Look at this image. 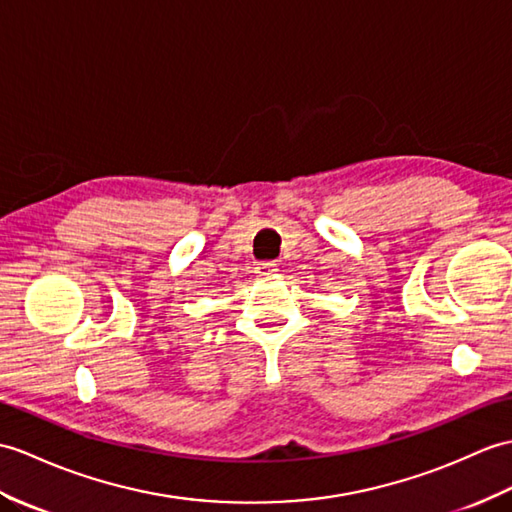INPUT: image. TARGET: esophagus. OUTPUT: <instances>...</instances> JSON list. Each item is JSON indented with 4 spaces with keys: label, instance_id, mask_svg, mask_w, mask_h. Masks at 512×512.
<instances>
[{
    "label": "esophagus",
    "instance_id": "esophagus-1",
    "mask_svg": "<svg viewBox=\"0 0 512 512\" xmlns=\"http://www.w3.org/2000/svg\"><path fill=\"white\" fill-rule=\"evenodd\" d=\"M279 268H277V264L275 261H259V264H255V272L259 277H270V275H275Z\"/></svg>",
    "mask_w": 512,
    "mask_h": 512
}]
</instances>
